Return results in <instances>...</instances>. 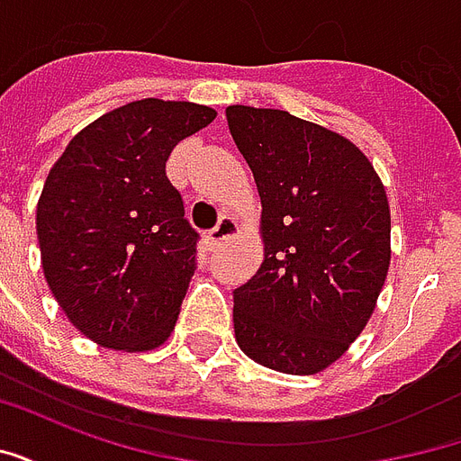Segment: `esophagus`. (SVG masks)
Wrapping results in <instances>:
<instances>
[{"label": "esophagus", "mask_w": 461, "mask_h": 461, "mask_svg": "<svg viewBox=\"0 0 461 461\" xmlns=\"http://www.w3.org/2000/svg\"><path fill=\"white\" fill-rule=\"evenodd\" d=\"M237 231H240L237 221L231 220V217H221V220L217 221V227L207 231V244H210V249H217L221 241H227L230 237H234Z\"/></svg>", "instance_id": "1"}]
</instances>
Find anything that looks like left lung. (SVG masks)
I'll return each instance as SVG.
<instances>
[{"mask_svg":"<svg viewBox=\"0 0 461 461\" xmlns=\"http://www.w3.org/2000/svg\"><path fill=\"white\" fill-rule=\"evenodd\" d=\"M261 197L264 261L234 289V336L289 375L336 363L366 329L390 267L383 182L353 142L286 111L230 105Z\"/></svg>","mask_w":461,"mask_h":461,"instance_id":"obj_1","label":"left lung"}]
</instances>
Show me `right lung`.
<instances>
[{
    "label": "right lung",
    "instance_id": "1",
    "mask_svg": "<svg viewBox=\"0 0 461 461\" xmlns=\"http://www.w3.org/2000/svg\"><path fill=\"white\" fill-rule=\"evenodd\" d=\"M217 118L207 105L142 98L66 145L36 204L49 289L98 346L152 350L175 329L197 240L165 162Z\"/></svg>",
    "mask_w": 461,
    "mask_h": 461
}]
</instances>
